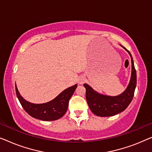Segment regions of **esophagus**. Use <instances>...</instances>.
<instances>
[{"label":"esophagus","instance_id":"34e87169","mask_svg":"<svg viewBox=\"0 0 152 152\" xmlns=\"http://www.w3.org/2000/svg\"><path fill=\"white\" fill-rule=\"evenodd\" d=\"M85 78L84 76H80L78 78V83L79 84H83V83H85Z\"/></svg>","mask_w":152,"mask_h":152}]
</instances>
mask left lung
<instances>
[{
  "mask_svg": "<svg viewBox=\"0 0 152 152\" xmlns=\"http://www.w3.org/2000/svg\"><path fill=\"white\" fill-rule=\"evenodd\" d=\"M123 48L129 53L132 60L131 78L127 89L123 93L116 96H110L96 92L87 84L83 85L86 89L87 103L91 112L96 116H112L123 112L130 104L134 97L136 87V72L131 54L125 48Z\"/></svg>",
  "mask_w": 152,
  "mask_h": 152,
  "instance_id": "left-lung-1",
  "label": "left lung"
}]
</instances>
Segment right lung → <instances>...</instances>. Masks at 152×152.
I'll use <instances>...</instances> for the list:
<instances>
[{"label": "right lung", "mask_w": 152, "mask_h": 152, "mask_svg": "<svg viewBox=\"0 0 152 152\" xmlns=\"http://www.w3.org/2000/svg\"><path fill=\"white\" fill-rule=\"evenodd\" d=\"M16 86L17 97L27 114L34 118L45 121H56L63 116L67 112L69 99L74 93L77 84L66 89L54 99L42 104L31 103L21 96Z\"/></svg>", "instance_id": "add662e5"}]
</instances>
